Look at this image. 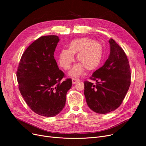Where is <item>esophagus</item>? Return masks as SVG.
<instances>
[{
    "label": "esophagus",
    "instance_id": "esophagus-1",
    "mask_svg": "<svg viewBox=\"0 0 146 146\" xmlns=\"http://www.w3.org/2000/svg\"><path fill=\"white\" fill-rule=\"evenodd\" d=\"M79 81H80L79 79H78V78H73L72 79V83L73 85H74L75 83H76V82H78Z\"/></svg>",
    "mask_w": 146,
    "mask_h": 146
}]
</instances>
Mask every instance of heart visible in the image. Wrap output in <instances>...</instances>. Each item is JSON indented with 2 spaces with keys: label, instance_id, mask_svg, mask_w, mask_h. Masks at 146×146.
<instances>
[{
  "label": "heart",
  "instance_id": "1",
  "mask_svg": "<svg viewBox=\"0 0 146 146\" xmlns=\"http://www.w3.org/2000/svg\"><path fill=\"white\" fill-rule=\"evenodd\" d=\"M103 53L102 45L88 38H77L72 40L68 49L61 50L58 55V63L64 70L70 68L74 60V54H78L77 59L80 63L76 64L70 74L73 76H79L85 68L92 71L100 64Z\"/></svg>",
  "mask_w": 146,
  "mask_h": 146
}]
</instances>
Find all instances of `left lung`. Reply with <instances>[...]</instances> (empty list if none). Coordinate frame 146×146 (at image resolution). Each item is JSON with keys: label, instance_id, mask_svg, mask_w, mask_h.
<instances>
[{"label": "left lung", "instance_id": "1", "mask_svg": "<svg viewBox=\"0 0 146 146\" xmlns=\"http://www.w3.org/2000/svg\"><path fill=\"white\" fill-rule=\"evenodd\" d=\"M110 54L105 64L90 77L96 85L85 80V94L87 104L93 111L105 114L121 105L131 84V73L124 51L111 38Z\"/></svg>", "mask_w": 146, "mask_h": 146}]
</instances>
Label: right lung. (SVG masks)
Wrapping results in <instances>:
<instances>
[{
  "instance_id": "1",
  "label": "right lung",
  "mask_w": 146,
  "mask_h": 146,
  "mask_svg": "<svg viewBox=\"0 0 146 146\" xmlns=\"http://www.w3.org/2000/svg\"><path fill=\"white\" fill-rule=\"evenodd\" d=\"M59 38L56 35L38 38L21 57L17 78L19 89L27 104L43 117L56 116L63 110L71 79L61 81L64 73L54 57Z\"/></svg>"
}]
</instances>
